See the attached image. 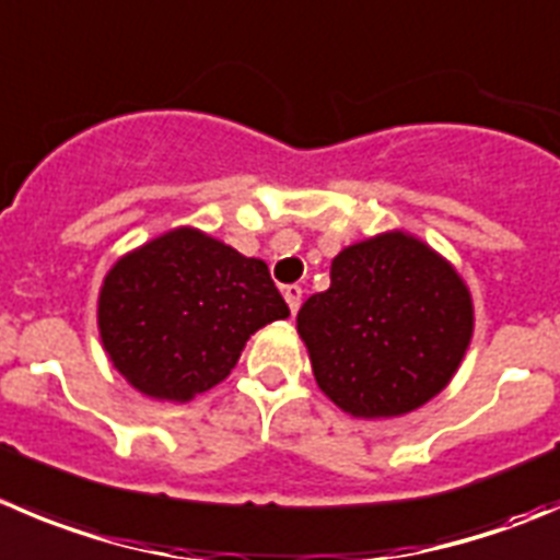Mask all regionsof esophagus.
I'll return each instance as SVG.
<instances>
[{"instance_id":"esophagus-1","label":"esophagus","mask_w":560,"mask_h":560,"mask_svg":"<svg viewBox=\"0 0 560 560\" xmlns=\"http://www.w3.org/2000/svg\"><path fill=\"white\" fill-rule=\"evenodd\" d=\"M301 298H303V290L298 284H290V287H284V301H287V306H290V312L295 314L298 308H301Z\"/></svg>"}]
</instances>
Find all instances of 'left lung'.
Listing matches in <instances>:
<instances>
[{
  "label": "left lung",
  "instance_id": "left-lung-1",
  "mask_svg": "<svg viewBox=\"0 0 560 560\" xmlns=\"http://www.w3.org/2000/svg\"><path fill=\"white\" fill-rule=\"evenodd\" d=\"M474 325V298L459 270L405 230L341 248L328 290L298 312L319 390L366 421L435 399L457 374Z\"/></svg>",
  "mask_w": 560,
  "mask_h": 560
}]
</instances>
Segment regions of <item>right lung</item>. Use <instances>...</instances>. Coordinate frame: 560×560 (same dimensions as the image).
Listing matches in <instances>:
<instances>
[{"label":"right lung","mask_w":560,"mask_h":560,"mask_svg":"<svg viewBox=\"0 0 560 560\" xmlns=\"http://www.w3.org/2000/svg\"><path fill=\"white\" fill-rule=\"evenodd\" d=\"M290 317L268 265L197 226L125 252L97 292V334L130 388L186 405L235 369L246 341Z\"/></svg>","instance_id":"obj_1"}]
</instances>
